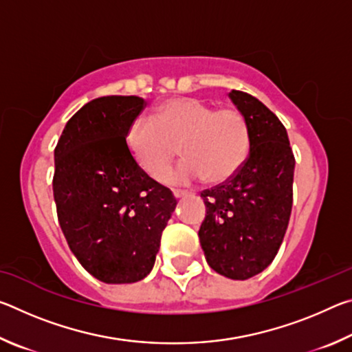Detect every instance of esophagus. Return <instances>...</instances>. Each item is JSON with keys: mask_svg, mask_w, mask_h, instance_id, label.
Segmentation results:
<instances>
[{"mask_svg": "<svg viewBox=\"0 0 352 352\" xmlns=\"http://www.w3.org/2000/svg\"><path fill=\"white\" fill-rule=\"evenodd\" d=\"M190 192L189 190H186V189H174V195L177 199H180V197H186V195H189Z\"/></svg>", "mask_w": 352, "mask_h": 352, "instance_id": "1", "label": "esophagus"}]
</instances>
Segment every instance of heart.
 <instances>
[{"instance_id":"heart-1","label":"heart","mask_w":352,"mask_h":352,"mask_svg":"<svg viewBox=\"0 0 352 352\" xmlns=\"http://www.w3.org/2000/svg\"><path fill=\"white\" fill-rule=\"evenodd\" d=\"M136 163L153 180H163L180 152L184 160L168 177L192 182L206 177L217 184L233 178L252 151V129L237 109H214L204 99L183 96L164 100L152 119L136 118L127 130Z\"/></svg>"}]
</instances>
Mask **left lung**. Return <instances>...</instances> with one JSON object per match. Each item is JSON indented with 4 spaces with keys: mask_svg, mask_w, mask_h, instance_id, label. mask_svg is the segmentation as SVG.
Returning <instances> with one entry per match:
<instances>
[{
    "mask_svg": "<svg viewBox=\"0 0 352 352\" xmlns=\"http://www.w3.org/2000/svg\"><path fill=\"white\" fill-rule=\"evenodd\" d=\"M252 129V151L237 174L201 190L206 217L199 239L219 275L248 279L272 264L287 230L294 201L295 157L275 113L248 93L231 90Z\"/></svg>",
    "mask_w": 352,
    "mask_h": 352,
    "instance_id": "8db88e82",
    "label": "left lung"
}]
</instances>
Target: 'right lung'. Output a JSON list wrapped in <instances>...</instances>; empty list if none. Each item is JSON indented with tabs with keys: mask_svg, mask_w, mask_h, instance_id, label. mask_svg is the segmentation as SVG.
<instances>
[{
	"mask_svg": "<svg viewBox=\"0 0 352 352\" xmlns=\"http://www.w3.org/2000/svg\"><path fill=\"white\" fill-rule=\"evenodd\" d=\"M144 107L138 96L93 99L67 122L54 151L58 223L83 269L107 284L151 273L177 206L172 190L140 168L127 144Z\"/></svg>",
	"mask_w": 352,
	"mask_h": 352,
	"instance_id": "add662e5",
	"label": "right lung"
}]
</instances>
